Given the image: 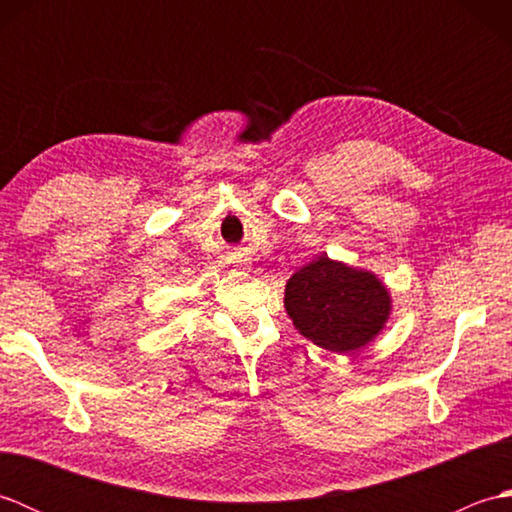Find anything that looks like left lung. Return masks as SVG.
Returning <instances> with one entry per match:
<instances>
[{"mask_svg":"<svg viewBox=\"0 0 512 512\" xmlns=\"http://www.w3.org/2000/svg\"><path fill=\"white\" fill-rule=\"evenodd\" d=\"M391 292L367 268L325 253L286 281L284 308L292 325L314 345L334 354H356L385 330Z\"/></svg>","mask_w":512,"mask_h":512,"instance_id":"left-lung-1","label":"left lung"}]
</instances>
